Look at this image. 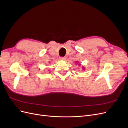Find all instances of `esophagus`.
Listing matches in <instances>:
<instances>
[{"mask_svg":"<svg viewBox=\"0 0 128 128\" xmlns=\"http://www.w3.org/2000/svg\"><path fill=\"white\" fill-rule=\"evenodd\" d=\"M59 59L61 60L64 61V60H66V57H60Z\"/></svg>","mask_w":128,"mask_h":128,"instance_id":"1","label":"esophagus"}]
</instances>
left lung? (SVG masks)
<instances>
[{
    "label": "left lung",
    "instance_id": "1",
    "mask_svg": "<svg viewBox=\"0 0 128 128\" xmlns=\"http://www.w3.org/2000/svg\"><path fill=\"white\" fill-rule=\"evenodd\" d=\"M77 62V63H78V61H77V62ZM82 68H83V69H84V67H83Z\"/></svg>",
    "mask_w": 128,
    "mask_h": 128
}]
</instances>
